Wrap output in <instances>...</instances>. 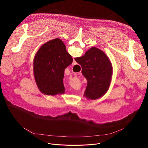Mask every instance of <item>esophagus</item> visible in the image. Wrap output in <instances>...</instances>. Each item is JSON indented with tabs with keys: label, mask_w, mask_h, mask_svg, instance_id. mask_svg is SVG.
<instances>
[{
	"label": "esophagus",
	"mask_w": 148,
	"mask_h": 148,
	"mask_svg": "<svg viewBox=\"0 0 148 148\" xmlns=\"http://www.w3.org/2000/svg\"><path fill=\"white\" fill-rule=\"evenodd\" d=\"M76 64H77L76 61L74 60V59H73V63H72V66H74V65Z\"/></svg>",
	"instance_id": "34e87169"
}]
</instances>
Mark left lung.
Instances as JSON below:
<instances>
[{"label": "left lung", "mask_w": 148, "mask_h": 148, "mask_svg": "<svg viewBox=\"0 0 148 148\" xmlns=\"http://www.w3.org/2000/svg\"><path fill=\"white\" fill-rule=\"evenodd\" d=\"M73 61L64 43L58 38L41 46L33 60L34 77L40 92L52 96L64 94V70Z\"/></svg>", "instance_id": "obj_1"}]
</instances>
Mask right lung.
Returning a JSON list of instances; mask_svg holds the SVG:
<instances>
[{
	"label": "right lung",
	"instance_id": "obj_1",
	"mask_svg": "<svg viewBox=\"0 0 148 148\" xmlns=\"http://www.w3.org/2000/svg\"><path fill=\"white\" fill-rule=\"evenodd\" d=\"M74 59L81 65V73L87 80L84 96L94 100L105 94L109 89L112 75V64L106 54L94 47L83 56Z\"/></svg>",
	"mask_w": 148,
	"mask_h": 148
}]
</instances>
